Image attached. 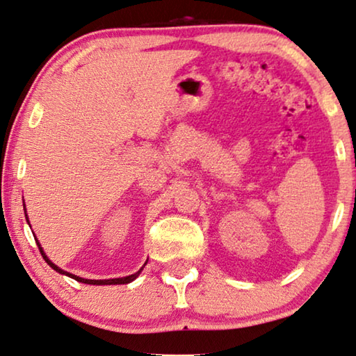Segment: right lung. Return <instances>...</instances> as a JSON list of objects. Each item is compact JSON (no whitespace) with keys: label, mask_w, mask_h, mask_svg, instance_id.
Here are the masks:
<instances>
[{"label":"right lung","mask_w":356,"mask_h":356,"mask_svg":"<svg viewBox=\"0 0 356 356\" xmlns=\"http://www.w3.org/2000/svg\"><path fill=\"white\" fill-rule=\"evenodd\" d=\"M23 207H25V205H23ZM26 222H28V216H26ZM36 243H38L39 250H40V254H42L44 260H45L47 264H49L51 268H54L55 271L60 273V275H66V276H69V277L75 279V281H79V282H83V284H91V285H115V284H129V282H132V281H134V279L138 277L140 271L143 270V266H145V265H147V264H145L142 268H140V270H138L137 273H134V275H131V276H126V277H116V279H101V281H96V279H83V277H79V276L72 275V273H67V271H64V270H61V268H58V266L54 264V261H50V260H49V257H47L45 252H44V249L40 248V244H39V241H38V240H36Z\"/></svg>","instance_id":"add662e5"}]
</instances>
